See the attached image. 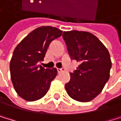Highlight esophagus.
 <instances>
[{
	"mask_svg": "<svg viewBox=\"0 0 121 121\" xmlns=\"http://www.w3.org/2000/svg\"><path fill=\"white\" fill-rule=\"evenodd\" d=\"M65 70L63 69V68H57V71H58V73H61V72H62V71H64Z\"/></svg>",
	"mask_w": 121,
	"mask_h": 121,
	"instance_id": "34e87169",
	"label": "esophagus"
}]
</instances>
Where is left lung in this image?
I'll use <instances>...</instances> for the list:
<instances>
[{"mask_svg": "<svg viewBox=\"0 0 121 121\" xmlns=\"http://www.w3.org/2000/svg\"><path fill=\"white\" fill-rule=\"evenodd\" d=\"M63 39L71 59L79 65L65 84L68 95L79 102H88L100 94L109 79L112 62L107 48L95 35L85 31L64 32Z\"/></svg>", "mask_w": 121, "mask_h": 121, "instance_id": "1", "label": "left lung"}]
</instances>
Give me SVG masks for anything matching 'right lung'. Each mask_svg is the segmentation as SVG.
<instances>
[{
	"instance_id": "right-lung-1",
	"label": "right lung",
	"mask_w": 121,
	"mask_h": 121,
	"mask_svg": "<svg viewBox=\"0 0 121 121\" xmlns=\"http://www.w3.org/2000/svg\"><path fill=\"white\" fill-rule=\"evenodd\" d=\"M62 33V30L53 26H40L15 48L9 65L10 75L15 91L24 100H39L48 91L50 83L57 75V70L45 69L40 63L50 44Z\"/></svg>"
}]
</instances>
